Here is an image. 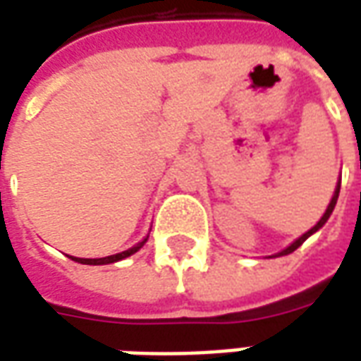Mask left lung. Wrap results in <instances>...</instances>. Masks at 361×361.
I'll return each instance as SVG.
<instances>
[{"instance_id":"1","label":"left lung","mask_w":361,"mask_h":361,"mask_svg":"<svg viewBox=\"0 0 361 361\" xmlns=\"http://www.w3.org/2000/svg\"><path fill=\"white\" fill-rule=\"evenodd\" d=\"M338 193H341V183H338V185H336V191H334L333 199H331V203H329V207H326L325 214H323V216H321V220H319L317 224H315V226L311 228L310 232H305V234H303L302 238H298V240H295V242L292 243V245H288L286 250H284V251H280V253H276V255H274V257H279V255H288V253H292V251L298 250V247H300V245H302V243L305 242V240H307V238H310L311 234H315V232H317L319 228L323 226V224H325L326 220H329V216H331V212L334 211V204H336V199H338Z\"/></svg>"}]
</instances>
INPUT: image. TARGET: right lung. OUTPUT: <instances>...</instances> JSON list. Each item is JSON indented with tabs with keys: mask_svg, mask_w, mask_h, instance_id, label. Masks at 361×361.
I'll return each instance as SVG.
<instances>
[{
	"mask_svg": "<svg viewBox=\"0 0 361 361\" xmlns=\"http://www.w3.org/2000/svg\"><path fill=\"white\" fill-rule=\"evenodd\" d=\"M147 242V240H145ZM141 242L139 245H135V247H131V250L123 251V253H118V255H110V257H102V259H79V257H71L73 261H77V263H82V265H110V263H116V261H121V259L129 257V255H133L135 251H139V247H142Z\"/></svg>",
	"mask_w": 361,
	"mask_h": 361,
	"instance_id": "obj_1",
	"label": "right lung"
}]
</instances>
